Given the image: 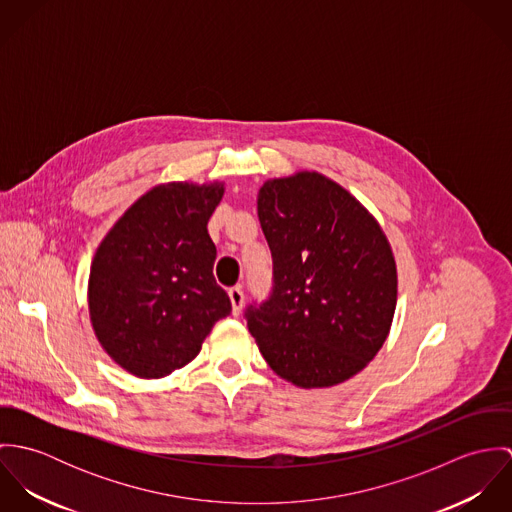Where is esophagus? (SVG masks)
Masks as SVG:
<instances>
[{
  "label": "esophagus",
  "instance_id": "1",
  "mask_svg": "<svg viewBox=\"0 0 512 512\" xmlns=\"http://www.w3.org/2000/svg\"><path fill=\"white\" fill-rule=\"evenodd\" d=\"M228 297L232 301V313L238 315L242 311V305H244V290L240 286H234L228 290Z\"/></svg>",
  "mask_w": 512,
  "mask_h": 512
}]
</instances>
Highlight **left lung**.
Returning <instances> with one entry per match:
<instances>
[{"label":"left lung","instance_id":"obj_1","mask_svg":"<svg viewBox=\"0 0 512 512\" xmlns=\"http://www.w3.org/2000/svg\"><path fill=\"white\" fill-rule=\"evenodd\" d=\"M258 219L272 290L244 319L276 374L301 388L339 384L378 353L396 309V264L378 222L319 173L268 181Z\"/></svg>","mask_w":512,"mask_h":512}]
</instances>
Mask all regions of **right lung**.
<instances>
[{
	"label": "right lung",
	"instance_id": "1",
	"mask_svg": "<svg viewBox=\"0 0 512 512\" xmlns=\"http://www.w3.org/2000/svg\"><path fill=\"white\" fill-rule=\"evenodd\" d=\"M222 185L169 183L138 199L102 240L88 305L104 351L140 378L191 363L232 303L213 276L207 222Z\"/></svg>",
	"mask_w": 512,
	"mask_h": 512
}]
</instances>
